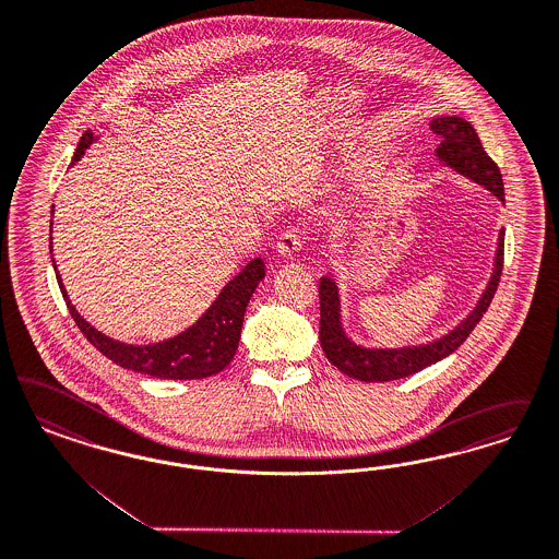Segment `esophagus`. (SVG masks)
Segmentation results:
<instances>
[{
    "instance_id": "esophagus-1",
    "label": "esophagus",
    "mask_w": 559,
    "mask_h": 559,
    "mask_svg": "<svg viewBox=\"0 0 559 559\" xmlns=\"http://www.w3.org/2000/svg\"><path fill=\"white\" fill-rule=\"evenodd\" d=\"M304 243H306L304 233L299 231V229H287V231H283L278 235L276 250H278L281 255L289 258V255H295L297 251L301 250Z\"/></svg>"
}]
</instances>
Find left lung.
<instances>
[{
  "label": "left lung",
  "mask_w": 559,
  "mask_h": 559,
  "mask_svg": "<svg viewBox=\"0 0 559 559\" xmlns=\"http://www.w3.org/2000/svg\"><path fill=\"white\" fill-rule=\"evenodd\" d=\"M431 130L442 138L436 148V158L452 171L475 181L503 202V179L498 165L483 151L481 140L475 128L459 116L433 117ZM503 229L498 235V250L493 258V270L489 283L481 293L477 306L448 334L427 343L399 348L361 347L343 328L341 320V293L334 278H320V345L326 353L328 361L348 378L361 382H390L413 376L431 364L442 361L454 353L479 324L483 313L489 308L503 266Z\"/></svg>",
  "instance_id": "left-lung-1"
}]
</instances>
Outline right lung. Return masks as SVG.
<instances>
[{
  "mask_svg": "<svg viewBox=\"0 0 559 559\" xmlns=\"http://www.w3.org/2000/svg\"><path fill=\"white\" fill-rule=\"evenodd\" d=\"M97 135L86 130L80 142L76 153L72 156V165L78 163L86 148L97 142ZM53 216V211H51ZM53 227V221H51ZM51 239L49 237V251H51ZM56 276H58L59 289L66 299V306L70 309L74 322L82 330V334L91 341L93 347L98 348L107 359L126 369H132L144 376H153L158 380H202L223 371L231 364L235 350L239 345L241 326L246 308L250 304L251 295L260 281L266 276L264 260L253 258L246 269L223 287L218 297L212 301L211 308L206 309L198 322L177 336L167 341L153 343V345H128L114 341L111 336L98 332L97 328L91 326L76 308L72 306L66 287L61 283L56 260L51 258Z\"/></svg>",
  "mask_w": 559,
  "mask_h": 559,
  "instance_id": "add662e5",
  "label": "right lung"
}]
</instances>
